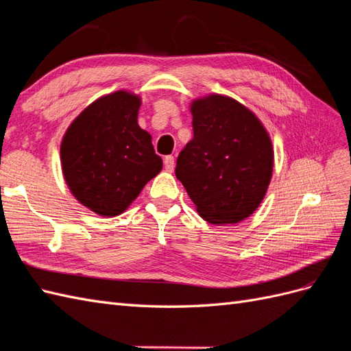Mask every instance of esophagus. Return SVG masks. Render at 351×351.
Returning <instances> with one entry per match:
<instances>
[{
	"label": "esophagus",
	"mask_w": 351,
	"mask_h": 351,
	"mask_svg": "<svg viewBox=\"0 0 351 351\" xmlns=\"http://www.w3.org/2000/svg\"><path fill=\"white\" fill-rule=\"evenodd\" d=\"M165 169L167 172H172L175 169V157L173 156H166L165 157Z\"/></svg>",
	"instance_id": "obj_1"
}]
</instances>
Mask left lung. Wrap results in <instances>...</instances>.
<instances>
[{"label":"left lung","instance_id":"obj_1","mask_svg":"<svg viewBox=\"0 0 351 351\" xmlns=\"http://www.w3.org/2000/svg\"><path fill=\"white\" fill-rule=\"evenodd\" d=\"M190 111L194 136L179 152L176 178L204 221L228 226L246 219L273 176L269 133L247 106L226 95L197 97Z\"/></svg>","mask_w":351,"mask_h":351}]
</instances>
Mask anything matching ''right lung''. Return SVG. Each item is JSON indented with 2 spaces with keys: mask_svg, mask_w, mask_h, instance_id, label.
Returning a JSON list of instances; mask_svg holds the SVG:
<instances>
[{
  "mask_svg": "<svg viewBox=\"0 0 351 351\" xmlns=\"http://www.w3.org/2000/svg\"><path fill=\"white\" fill-rule=\"evenodd\" d=\"M139 95L117 90L86 106L60 142L64 179L80 204L112 218L128 210L163 161L139 128Z\"/></svg>",
  "mask_w": 351,
  "mask_h": 351,
  "instance_id": "right-lung-1",
  "label": "right lung"
}]
</instances>
